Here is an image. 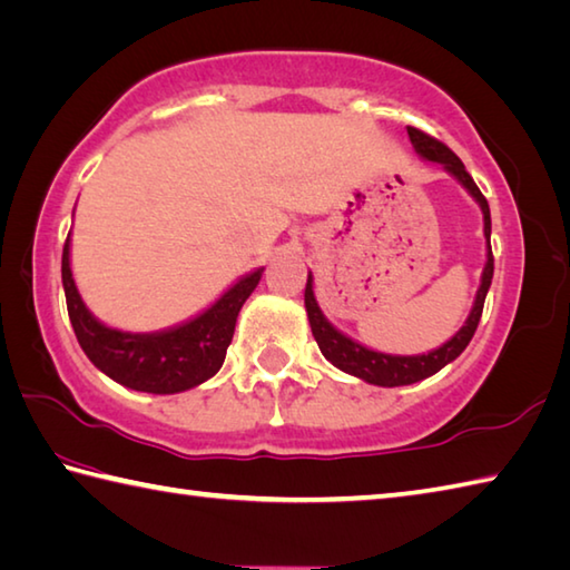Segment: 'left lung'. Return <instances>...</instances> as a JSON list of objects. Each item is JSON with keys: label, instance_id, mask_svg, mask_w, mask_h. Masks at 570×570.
<instances>
[{"label": "left lung", "instance_id": "left-lung-1", "mask_svg": "<svg viewBox=\"0 0 570 570\" xmlns=\"http://www.w3.org/2000/svg\"><path fill=\"white\" fill-rule=\"evenodd\" d=\"M406 134H410L414 148L419 156H424L426 160H434V164H442L449 174L459 178V184L464 186L471 196L479 200L481 210H484V235L487 240L491 238V213H489V203L484 198V193L479 190L474 184V178L469 176V170L461 164V158L452 151V148L444 146L442 141H436L424 131H419L414 126H406ZM491 277H493V253H491V243H489V255H487V267L484 275H481V287L476 293V303L471 315L466 320V325L461 327L456 335L434 352L429 354H419V357H396V354H382L357 345L350 337L342 335L335 327L330 325L325 315L320 313V307L315 303V293H313V275H307V285H305V307H307V317H309V327H313V335L317 340L320 352L335 364L337 370L352 374V377H360L370 384L377 386H402V384H414L419 380H426L436 374L442 367H446L449 362L456 360L461 352L466 350V345L474 337V332L479 327L481 313H484V299L491 287Z\"/></svg>", "mask_w": 570, "mask_h": 570}]
</instances>
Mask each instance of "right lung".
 I'll use <instances>...</instances> for the list:
<instances>
[{"label":"right lung","instance_id":"right-lung-1","mask_svg":"<svg viewBox=\"0 0 570 570\" xmlns=\"http://www.w3.org/2000/svg\"><path fill=\"white\" fill-rule=\"evenodd\" d=\"M263 271L235 283L216 305L186 325L156 335H131L101 325L81 303L69 267V238L61 253V283L67 293L71 327L81 350L96 367L128 390L151 394H176L210 380L223 367L233 340L235 320Z\"/></svg>","mask_w":570,"mask_h":570}]
</instances>
